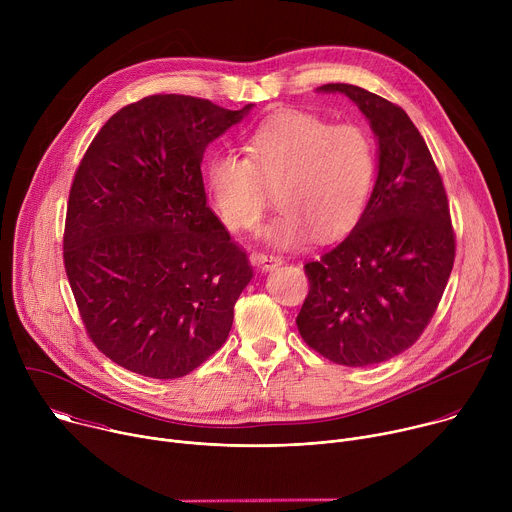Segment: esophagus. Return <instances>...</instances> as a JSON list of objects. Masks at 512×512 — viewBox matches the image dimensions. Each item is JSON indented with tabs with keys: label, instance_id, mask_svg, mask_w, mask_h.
<instances>
[{
	"label": "esophagus",
	"instance_id": "1",
	"mask_svg": "<svg viewBox=\"0 0 512 512\" xmlns=\"http://www.w3.org/2000/svg\"><path fill=\"white\" fill-rule=\"evenodd\" d=\"M251 261L261 267L263 271H269V269H275L277 265L283 263V259L279 255H273V253H253L251 255Z\"/></svg>",
	"mask_w": 512,
	"mask_h": 512
}]
</instances>
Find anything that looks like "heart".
<instances>
[{
    "label": "heart",
    "mask_w": 512,
    "mask_h": 512,
    "mask_svg": "<svg viewBox=\"0 0 512 512\" xmlns=\"http://www.w3.org/2000/svg\"><path fill=\"white\" fill-rule=\"evenodd\" d=\"M247 156L214 152L204 162V182L218 218L235 233L253 231L277 192L279 214L261 231L275 247L304 245L316 233L332 241L350 233L369 204L377 152L371 133L356 123H336L281 111L245 141Z\"/></svg>",
    "instance_id": "heart-1"
}]
</instances>
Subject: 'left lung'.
Wrapping results in <instances>:
<instances>
[{
    "label": "left lung",
    "mask_w": 512,
    "mask_h": 512,
    "mask_svg": "<svg viewBox=\"0 0 512 512\" xmlns=\"http://www.w3.org/2000/svg\"><path fill=\"white\" fill-rule=\"evenodd\" d=\"M342 93L371 121L379 176L350 235L304 265L310 291L296 318L304 342L344 367H371L413 346L448 285L456 235L425 139L395 103L354 85Z\"/></svg>",
    "instance_id": "8db88e82"
}]
</instances>
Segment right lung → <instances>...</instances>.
I'll list each match as a JSON object with an SVG mask.
<instances>
[{
    "mask_svg": "<svg viewBox=\"0 0 512 512\" xmlns=\"http://www.w3.org/2000/svg\"><path fill=\"white\" fill-rule=\"evenodd\" d=\"M251 107L143 97L101 127L77 168L66 277L93 344L131 373L180 379L231 332L253 267L206 206L200 164Z\"/></svg>",
    "mask_w": 512,
    "mask_h": 512,
    "instance_id": "add662e5",
    "label": "right lung"
}]
</instances>
